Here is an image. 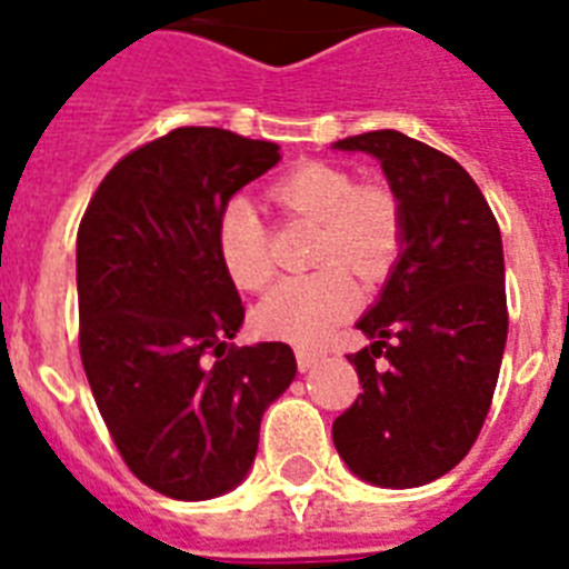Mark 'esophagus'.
<instances>
[{"label":"esophagus","mask_w":569,"mask_h":569,"mask_svg":"<svg viewBox=\"0 0 569 569\" xmlns=\"http://www.w3.org/2000/svg\"><path fill=\"white\" fill-rule=\"evenodd\" d=\"M295 359H298L300 371H312V368H316V365L321 362V353H318V350L298 348V350H295Z\"/></svg>","instance_id":"obj_1"}]
</instances>
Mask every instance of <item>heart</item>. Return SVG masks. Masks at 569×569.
Returning <instances> with one entry per match:
<instances>
[{
  "label": "heart",
  "instance_id": "heart-1",
  "mask_svg": "<svg viewBox=\"0 0 569 569\" xmlns=\"http://www.w3.org/2000/svg\"><path fill=\"white\" fill-rule=\"evenodd\" d=\"M271 201L298 219L316 221V274L286 280L253 309V327L292 345H318L327 332L359 307L357 274L377 280L403 251V207L382 183H357L353 174L330 163H298L271 187ZM224 274L244 289L260 292L271 283L274 266L269 230L242 201L221 212L216 228Z\"/></svg>",
  "mask_w": 569,
  "mask_h": 569
}]
</instances>
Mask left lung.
<instances>
[{"label":"left lung","instance_id":"1","mask_svg":"<svg viewBox=\"0 0 569 569\" xmlns=\"http://www.w3.org/2000/svg\"><path fill=\"white\" fill-rule=\"evenodd\" d=\"M336 149L380 160L406 233L357 325L371 339L348 357L362 395L332 420V441L365 482L418 488L468 456L491 409L509 336L500 224L477 180L427 142L368 131Z\"/></svg>","mask_w":569,"mask_h":569}]
</instances>
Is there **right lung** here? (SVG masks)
<instances>
[{"label": "right lung", "mask_w": 569, "mask_h": 569, "mask_svg": "<svg viewBox=\"0 0 569 569\" xmlns=\"http://www.w3.org/2000/svg\"><path fill=\"white\" fill-rule=\"evenodd\" d=\"M277 149L174 128L104 174L78 228V348L92 397L133 477L172 500L242 482L262 412L298 371L283 341H230L244 307L216 251L221 212Z\"/></svg>", "instance_id": "1"}]
</instances>
